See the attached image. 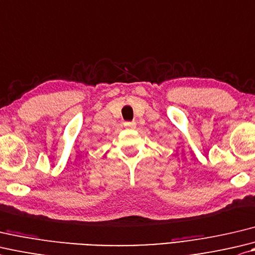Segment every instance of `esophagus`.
<instances>
[{
	"mask_svg": "<svg viewBox=\"0 0 255 255\" xmlns=\"http://www.w3.org/2000/svg\"><path fill=\"white\" fill-rule=\"evenodd\" d=\"M124 127H126L127 128L133 129V128H136V123H135V122H126V123H124Z\"/></svg>",
	"mask_w": 255,
	"mask_h": 255,
	"instance_id": "obj_1",
	"label": "esophagus"
}]
</instances>
